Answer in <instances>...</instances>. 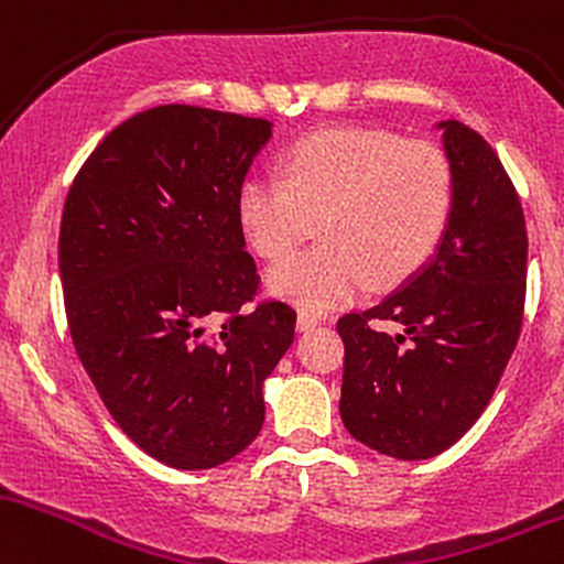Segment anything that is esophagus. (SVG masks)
I'll list each match as a JSON object with an SVG mask.
<instances>
[{
	"label": "esophagus",
	"mask_w": 564,
	"mask_h": 564,
	"mask_svg": "<svg viewBox=\"0 0 564 564\" xmlns=\"http://www.w3.org/2000/svg\"><path fill=\"white\" fill-rule=\"evenodd\" d=\"M319 325H322V316L308 314V312L299 314V333H308V330H314V327H319Z\"/></svg>",
	"instance_id": "34e87169"
}]
</instances>
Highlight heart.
<instances>
[{
  "label": "heart",
  "instance_id": "1",
  "mask_svg": "<svg viewBox=\"0 0 564 564\" xmlns=\"http://www.w3.org/2000/svg\"><path fill=\"white\" fill-rule=\"evenodd\" d=\"M453 192L451 160L436 143L330 128L288 151L284 181H245L237 220L263 258L288 256L319 224L325 245L269 269L265 290L308 314H327L370 282L397 288L410 280L445 237Z\"/></svg>",
  "mask_w": 564,
  "mask_h": 564
}]
</instances>
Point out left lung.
Here are the masks:
<instances>
[{
  "mask_svg": "<svg viewBox=\"0 0 564 564\" xmlns=\"http://www.w3.org/2000/svg\"><path fill=\"white\" fill-rule=\"evenodd\" d=\"M453 167V213L434 256L394 293L338 319L340 419L357 442L426 460L482 415L522 327L528 231L501 160L469 124L436 122ZM394 321L403 330L380 327Z\"/></svg>",
  "mask_w": 564,
  "mask_h": 564,
  "instance_id": "1",
  "label": "left lung"
}]
</instances>
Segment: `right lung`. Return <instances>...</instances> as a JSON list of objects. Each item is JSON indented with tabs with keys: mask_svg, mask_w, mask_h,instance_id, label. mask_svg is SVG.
<instances>
[{
	"mask_svg": "<svg viewBox=\"0 0 564 564\" xmlns=\"http://www.w3.org/2000/svg\"><path fill=\"white\" fill-rule=\"evenodd\" d=\"M271 130L199 106L141 111L87 156L63 207L74 349L119 429L173 469H213L256 440L263 381L293 346L288 303L242 312L258 274L237 197Z\"/></svg>",
	"mask_w": 564,
	"mask_h": 564,
	"instance_id": "add662e5",
	"label": "right lung"
}]
</instances>
